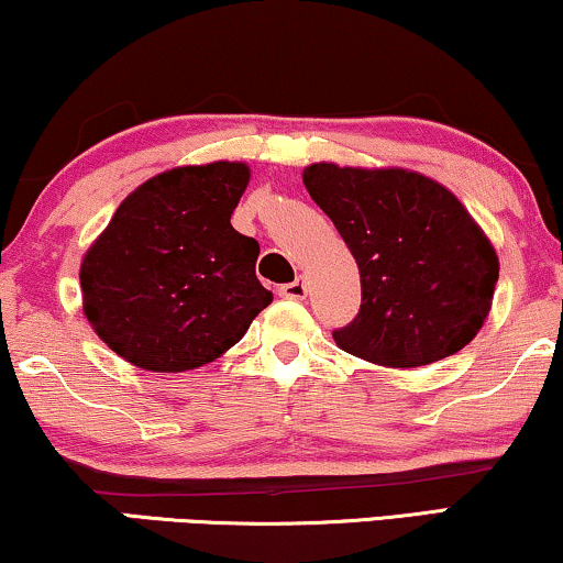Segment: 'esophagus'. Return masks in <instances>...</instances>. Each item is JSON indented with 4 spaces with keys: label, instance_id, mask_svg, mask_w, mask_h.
Masks as SVG:
<instances>
[{
    "label": "esophagus",
    "instance_id": "1",
    "mask_svg": "<svg viewBox=\"0 0 563 563\" xmlns=\"http://www.w3.org/2000/svg\"><path fill=\"white\" fill-rule=\"evenodd\" d=\"M278 296L280 298H288V300H303L306 298V283L303 280H292V283H285L278 288Z\"/></svg>",
    "mask_w": 563,
    "mask_h": 563
}]
</instances>
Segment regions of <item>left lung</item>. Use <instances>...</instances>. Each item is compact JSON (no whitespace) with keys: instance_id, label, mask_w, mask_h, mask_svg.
<instances>
[{"instance_id":"1","label":"left lung","mask_w":563,"mask_h":563,"mask_svg":"<svg viewBox=\"0 0 563 563\" xmlns=\"http://www.w3.org/2000/svg\"><path fill=\"white\" fill-rule=\"evenodd\" d=\"M303 184L360 267V313L334 329L344 352L421 367L477 336L500 263L454 194L410 170L334 163L308 165Z\"/></svg>"}]
</instances>
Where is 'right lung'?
I'll list each match as a JSON object with an SVG mask.
<instances>
[{
    "mask_svg": "<svg viewBox=\"0 0 563 563\" xmlns=\"http://www.w3.org/2000/svg\"><path fill=\"white\" fill-rule=\"evenodd\" d=\"M244 163L188 165L126 196L86 252V319L109 350L153 372H184L234 346L273 292L255 275L260 244L229 224Z\"/></svg>",
    "mask_w": 563,
    "mask_h": 563,
    "instance_id": "right-lung-1",
    "label": "right lung"
}]
</instances>
